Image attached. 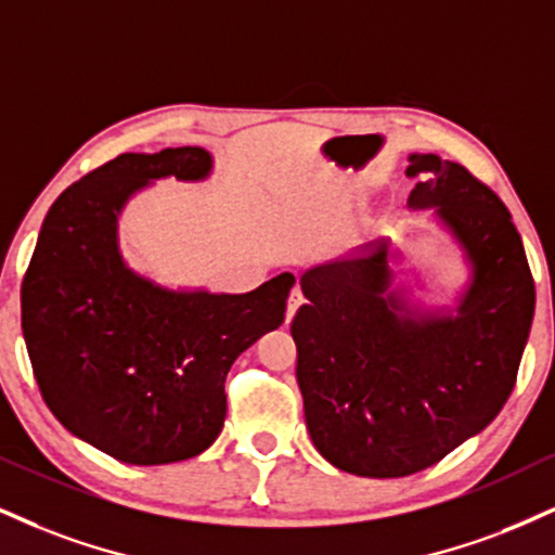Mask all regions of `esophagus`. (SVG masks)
<instances>
[{"label":"esophagus","mask_w":555,"mask_h":555,"mask_svg":"<svg viewBox=\"0 0 555 555\" xmlns=\"http://www.w3.org/2000/svg\"><path fill=\"white\" fill-rule=\"evenodd\" d=\"M300 304H304V293H300V288H293L288 296V309H285V324H291L296 311L300 309Z\"/></svg>","instance_id":"obj_1"}]
</instances>
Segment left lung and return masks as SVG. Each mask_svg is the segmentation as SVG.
I'll return each mask as SVG.
<instances>
[{
  "label": "left lung",
  "mask_w": 555,
  "mask_h": 555,
  "mask_svg": "<svg viewBox=\"0 0 555 555\" xmlns=\"http://www.w3.org/2000/svg\"><path fill=\"white\" fill-rule=\"evenodd\" d=\"M409 208H435L470 267L455 313L393 291L388 238L300 275L291 334L311 442L354 476L401 478L442 461L507 403L535 283L507 205L466 167L409 156Z\"/></svg>",
  "instance_id": "obj_1"
}]
</instances>
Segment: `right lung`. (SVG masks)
Returning a JSON list of instances; mask_svg holds the SVG:
<instances>
[{
	"mask_svg": "<svg viewBox=\"0 0 555 555\" xmlns=\"http://www.w3.org/2000/svg\"><path fill=\"white\" fill-rule=\"evenodd\" d=\"M201 146L120 154L48 210L20 304L33 373L53 416L131 466L201 455L221 435L225 373L285 319L291 272L249 293L172 291L139 275L118 218L149 182L205 180Z\"/></svg>",
	"mask_w": 555,
	"mask_h": 555,
	"instance_id": "1",
	"label": "right lung"
}]
</instances>
